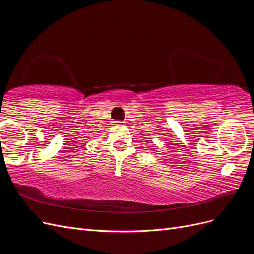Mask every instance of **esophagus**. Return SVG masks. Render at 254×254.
<instances>
[{"instance_id": "obj_1", "label": "esophagus", "mask_w": 254, "mask_h": 254, "mask_svg": "<svg viewBox=\"0 0 254 254\" xmlns=\"http://www.w3.org/2000/svg\"><path fill=\"white\" fill-rule=\"evenodd\" d=\"M112 125L119 127V126H122V125H123V122H120V121H112Z\"/></svg>"}]
</instances>
